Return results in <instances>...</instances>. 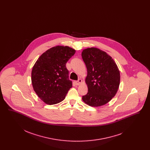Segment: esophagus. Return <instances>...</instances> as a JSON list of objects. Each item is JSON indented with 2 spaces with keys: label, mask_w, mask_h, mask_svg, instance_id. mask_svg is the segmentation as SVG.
Segmentation results:
<instances>
[{
  "label": "esophagus",
  "mask_w": 150,
  "mask_h": 150,
  "mask_svg": "<svg viewBox=\"0 0 150 150\" xmlns=\"http://www.w3.org/2000/svg\"><path fill=\"white\" fill-rule=\"evenodd\" d=\"M82 83V80L81 79H79L78 80H77V81H75V83H76V85H79L80 84H81Z\"/></svg>",
  "instance_id": "obj_1"
}]
</instances>
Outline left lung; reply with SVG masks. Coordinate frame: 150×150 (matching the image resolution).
<instances>
[{"mask_svg": "<svg viewBox=\"0 0 150 150\" xmlns=\"http://www.w3.org/2000/svg\"><path fill=\"white\" fill-rule=\"evenodd\" d=\"M82 58L87 69L88 93L82 99L93 107L102 106L111 100L120 84V71L114 59L102 50L89 48L83 50Z\"/></svg>", "mask_w": 150, "mask_h": 150, "instance_id": "obj_1", "label": "left lung"}]
</instances>
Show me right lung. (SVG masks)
Here are the masks:
<instances>
[{"label":"right lung","instance_id":"1","mask_svg":"<svg viewBox=\"0 0 150 150\" xmlns=\"http://www.w3.org/2000/svg\"><path fill=\"white\" fill-rule=\"evenodd\" d=\"M75 50L67 46H56L38 59L31 72L34 91L45 103L54 105L62 101L72 86L66 64Z\"/></svg>","mask_w":150,"mask_h":150}]
</instances>
